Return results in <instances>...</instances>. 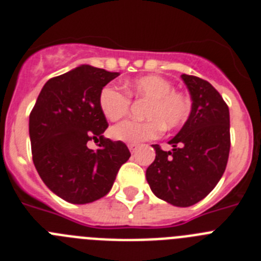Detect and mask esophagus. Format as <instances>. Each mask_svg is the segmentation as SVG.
<instances>
[{
	"instance_id": "1",
	"label": "esophagus",
	"mask_w": 261,
	"mask_h": 261,
	"mask_svg": "<svg viewBox=\"0 0 261 261\" xmlns=\"http://www.w3.org/2000/svg\"><path fill=\"white\" fill-rule=\"evenodd\" d=\"M128 147H129V150L132 151V153H135V151L137 150L138 145L137 144H128Z\"/></svg>"
}]
</instances>
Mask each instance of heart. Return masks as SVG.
I'll use <instances>...</instances> for the list:
<instances>
[{
  "mask_svg": "<svg viewBox=\"0 0 261 261\" xmlns=\"http://www.w3.org/2000/svg\"><path fill=\"white\" fill-rule=\"evenodd\" d=\"M126 93L114 85H107L99 93V108L106 119L116 121L128 114L130 96L146 99V120H125L111 129V136L126 144H140L159 137L163 128H180L190 119L192 103L190 96L175 90L167 78L149 74L129 81Z\"/></svg>",
  "mask_w": 261,
  "mask_h": 261,
  "instance_id": "b5f03b06",
  "label": "heart"
}]
</instances>
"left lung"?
<instances>
[{
	"mask_svg": "<svg viewBox=\"0 0 261 261\" xmlns=\"http://www.w3.org/2000/svg\"><path fill=\"white\" fill-rule=\"evenodd\" d=\"M190 90L192 110L171 151L159 145L146 170V180L156 197L175 206H191L213 191L225 172L230 153L229 107L208 81L181 74Z\"/></svg>",
	"mask_w": 261,
	"mask_h": 261,
	"instance_id": "1",
	"label": "left lung"
}]
</instances>
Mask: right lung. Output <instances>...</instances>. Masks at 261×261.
<instances>
[{
	"label": "right lung",
	"mask_w": 261,
	"mask_h": 261,
	"mask_svg": "<svg viewBox=\"0 0 261 261\" xmlns=\"http://www.w3.org/2000/svg\"><path fill=\"white\" fill-rule=\"evenodd\" d=\"M119 73L82 65L48 81L30 114L32 161L41 180L71 204L107 195L130 151L103 136L99 93ZM94 141L95 151L87 147Z\"/></svg>",
	"instance_id": "1"
}]
</instances>
